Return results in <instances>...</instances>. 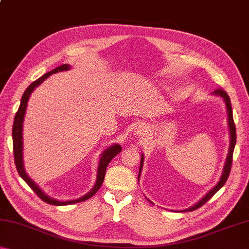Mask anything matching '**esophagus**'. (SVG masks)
<instances>
[{
	"mask_svg": "<svg viewBox=\"0 0 249 249\" xmlns=\"http://www.w3.org/2000/svg\"><path fill=\"white\" fill-rule=\"evenodd\" d=\"M135 134L137 135V136H144V134H145V128L142 127V126H137L136 128H135Z\"/></svg>",
	"mask_w": 249,
	"mask_h": 249,
	"instance_id": "1",
	"label": "esophagus"
}]
</instances>
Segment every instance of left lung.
I'll list each match as a JSON object with an SVG mask.
<instances>
[{"mask_svg": "<svg viewBox=\"0 0 249 249\" xmlns=\"http://www.w3.org/2000/svg\"><path fill=\"white\" fill-rule=\"evenodd\" d=\"M213 95L218 96L221 98L223 101H224L225 107H226V112H227V125H229V130H230V148H229V154H227V157L225 160L224 167H223V172L220 180L218 182L214 185V187L211 189V190L206 193V195L201 197V200L196 202V204H193L190 206L189 209L185 210H180V211H176V212H188V211H195L196 209L201 208L206 201H209L211 197H212L215 193L220 190V189L225 184L227 178H229L230 172H231V161H233V153H234V148H235V144H236V128H235V124H234V120H233V111H231V100L227 95L226 92L222 89H217L214 92H212ZM142 165H144V155L142 154V158H141V166H140V172H138V181H140L141 178V174H142ZM148 200V199H147ZM149 201V200H148ZM150 203L153 202L149 201Z\"/></svg>", "mask_w": 249, "mask_h": 249, "instance_id": "8db88e82", "label": "left lung"}]
</instances>
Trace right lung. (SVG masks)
<instances>
[{"label": "right lung", "instance_id": "obj_1", "mask_svg": "<svg viewBox=\"0 0 249 249\" xmlns=\"http://www.w3.org/2000/svg\"><path fill=\"white\" fill-rule=\"evenodd\" d=\"M71 66L70 65H61L54 68L53 70L49 71V72L45 73L43 77H40L39 79H37L36 81H34L33 83L29 84V87L25 90L24 94L22 96V100H20V104L18 107V111L16 113V115L14 117V124H13V132H12V136H13V150H14V160H15V165H16V169H18V174L20 176L25 182H26L29 187H31L32 190L38 196L41 200L46 203L53 204V205H69V204H74L78 203V202H83L88 199H90L91 196H93L96 191L99 190L102 185L103 181H104V176H105V171H107V167L108 165V162L115 157L117 154L121 153L122 147L119 144H113L112 146L107 147V149H104L102 151V154L100 155V159H99V163H98V169H96V180L95 183L93 185V188L82 196L78 197V199H73V200H67V201H60L57 199H53V197L49 196L48 195L41 190V189L37 185V183L34 182V181L29 178V176L26 174V170H25L24 167V157H23V149H24V142H23V124H24V119H25V114H26V108H27V103L29 100V96L33 93V91L36 89L37 87H39L41 83H43L46 79L49 78L53 73H57L60 72V71H67L70 70Z\"/></svg>", "mask_w": 249, "mask_h": 249}]
</instances>
